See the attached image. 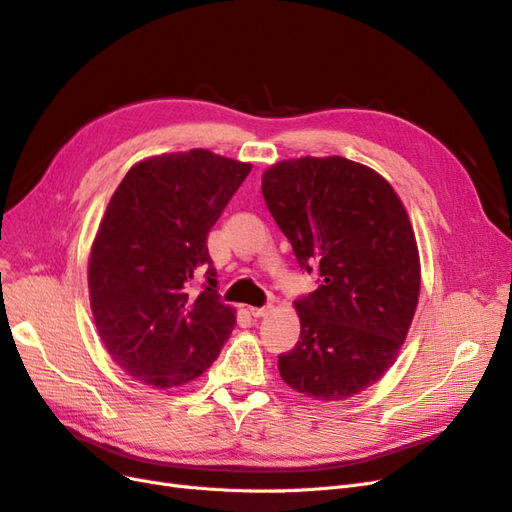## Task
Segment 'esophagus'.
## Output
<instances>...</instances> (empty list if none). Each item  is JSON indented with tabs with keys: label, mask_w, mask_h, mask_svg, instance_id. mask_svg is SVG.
Wrapping results in <instances>:
<instances>
[{
	"label": "esophagus",
	"mask_w": 512,
	"mask_h": 512,
	"mask_svg": "<svg viewBox=\"0 0 512 512\" xmlns=\"http://www.w3.org/2000/svg\"><path fill=\"white\" fill-rule=\"evenodd\" d=\"M269 312H271L269 305H265V307H247V314L254 316V318H262V316H267Z\"/></svg>",
	"instance_id": "1"
}]
</instances>
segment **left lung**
<instances>
[{
    "label": "left lung",
    "instance_id": "1",
    "mask_svg": "<svg viewBox=\"0 0 512 512\" xmlns=\"http://www.w3.org/2000/svg\"><path fill=\"white\" fill-rule=\"evenodd\" d=\"M262 196L301 269L320 286L294 301L299 342L280 354L290 389L342 401L395 363L421 292V260L408 211L391 183L342 156L277 162Z\"/></svg>",
    "mask_w": 512,
    "mask_h": 512
}]
</instances>
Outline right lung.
I'll return each mask as SVG.
<instances>
[{
  "mask_svg": "<svg viewBox=\"0 0 512 512\" xmlns=\"http://www.w3.org/2000/svg\"><path fill=\"white\" fill-rule=\"evenodd\" d=\"M252 164L207 149L134 164L111 196L89 254L102 344L128 376L173 389L203 376L235 327L220 301L207 235ZM205 274L206 288L191 284Z\"/></svg>",
  "mask_w": 512,
  "mask_h": 512,
  "instance_id": "add662e5",
  "label": "right lung"
}]
</instances>
